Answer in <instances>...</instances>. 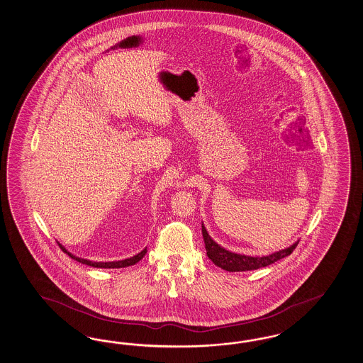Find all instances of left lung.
Instances as JSON below:
<instances>
[{
    "mask_svg": "<svg viewBox=\"0 0 363 363\" xmlns=\"http://www.w3.org/2000/svg\"><path fill=\"white\" fill-rule=\"evenodd\" d=\"M202 235H203V240H205L207 256L211 259V262L214 264L220 267L225 271H228V272L254 271L257 268L272 264V263L283 259L285 256L291 255L294 252V248L298 245V242H296L291 247L281 250V251H277L272 255L254 257V256L239 255V254L230 252V251L225 250L223 247L216 245V242L207 234L206 228L203 225H202Z\"/></svg>",
    "mask_w": 363,
    "mask_h": 363,
    "instance_id": "1",
    "label": "left lung"
}]
</instances>
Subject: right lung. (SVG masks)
<instances>
[{"instance_id": "right-lung-1", "label": "right lung", "mask_w": 363, "mask_h": 363, "mask_svg": "<svg viewBox=\"0 0 363 363\" xmlns=\"http://www.w3.org/2000/svg\"><path fill=\"white\" fill-rule=\"evenodd\" d=\"M59 247L67 254V255L71 257V259H74V260H77L79 263H82V264H87L91 265V267H95V268H125V267H129V265L136 264L138 262H140L145 254H147V248L145 250H143L140 254L138 255L132 256V257H129V259H125V260H120V262H109V263H96V262H89V260H86V259H80V257H77V256L72 255V254H69V251H66V248H63L62 245H59Z\"/></svg>"}]
</instances>
